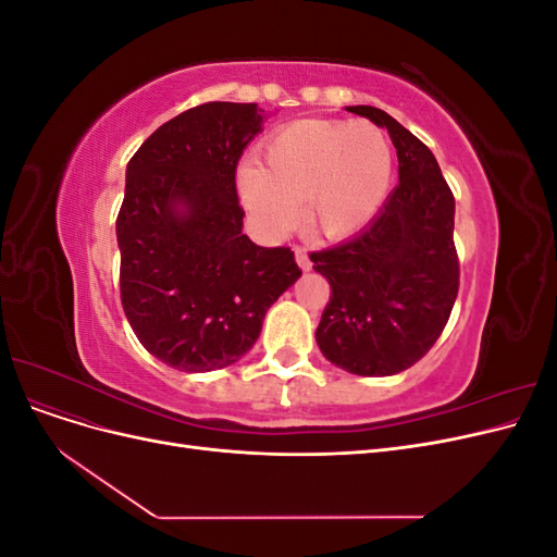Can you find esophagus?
<instances>
[{
  "instance_id": "esophagus-1",
  "label": "esophagus",
  "mask_w": 557,
  "mask_h": 557,
  "mask_svg": "<svg viewBox=\"0 0 557 557\" xmlns=\"http://www.w3.org/2000/svg\"><path fill=\"white\" fill-rule=\"evenodd\" d=\"M295 258H297V264L301 267V269H305V272H309V269H311V258H309V252L305 250V248H295Z\"/></svg>"
}]
</instances>
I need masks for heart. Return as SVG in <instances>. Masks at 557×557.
Wrapping results in <instances>:
<instances>
[{
  "label": "heart",
  "instance_id": "heart-1",
  "mask_svg": "<svg viewBox=\"0 0 557 557\" xmlns=\"http://www.w3.org/2000/svg\"><path fill=\"white\" fill-rule=\"evenodd\" d=\"M267 164L248 160L239 170L244 207L262 232H288L299 201L309 223L327 237L364 227L391 188L393 148L372 123L301 121L267 146Z\"/></svg>",
  "mask_w": 557,
  "mask_h": 557
}]
</instances>
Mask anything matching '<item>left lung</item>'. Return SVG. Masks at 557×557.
Masks as SVG:
<instances>
[{
	"instance_id": "obj_1",
	"label": "left lung",
	"mask_w": 557,
	"mask_h": 557,
	"mask_svg": "<svg viewBox=\"0 0 557 557\" xmlns=\"http://www.w3.org/2000/svg\"><path fill=\"white\" fill-rule=\"evenodd\" d=\"M391 134L399 183L356 237L311 252L330 281L315 330L323 356L358 376H393L440 339L460 285L455 199L432 150L376 107H346Z\"/></svg>"
}]
</instances>
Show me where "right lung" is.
<instances>
[{"label": "right lung", "instance_id": "obj_1", "mask_svg": "<svg viewBox=\"0 0 557 557\" xmlns=\"http://www.w3.org/2000/svg\"><path fill=\"white\" fill-rule=\"evenodd\" d=\"M262 121L258 104H199L160 125L127 162L115 221L121 301L141 346L181 372L242 360L269 307L301 276L290 248L242 232L234 176Z\"/></svg>", "mask_w": 557, "mask_h": 557}]
</instances>
